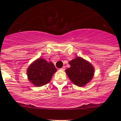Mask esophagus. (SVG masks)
Listing matches in <instances>:
<instances>
[{"label":"esophagus","mask_w":121,"mask_h":121,"mask_svg":"<svg viewBox=\"0 0 121 121\" xmlns=\"http://www.w3.org/2000/svg\"><path fill=\"white\" fill-rule=\"evenodd\" d=\"M60 70H62V71H63V70H65V66H63V67H62V68H60Z\"/></svg>","instance_id":"esophagus-1"}]
</instances>
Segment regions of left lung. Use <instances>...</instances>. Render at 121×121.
Segmentation results:
<instances>
[{
    "mask_svg": "<svg viewBox=\"0 0 121 121\" xmlns=\"http://www.w3.org/2000/svg\"><path fill=\"white\" fill-rule=\"evenodd\" d=\"M70 68L65 70L67 75L74 84L79 86H84L93 77L94 67L88 61L80 57L70 61Z\"/></svg>",
    "mask_w": 121,
    "mask_h": 121,
    "instance_id": "8db88e82",
    "label": "left lung"
}]
</instances>
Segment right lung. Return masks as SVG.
<instances>
[{"label":"right lung","instance_id":"obj_1","mask_svg":"<svg viewBox=\"0 0 121 121\" xmlns=\"http://www.w3.org/2000/svg\"><path fill=\"white\" fill-rule=\"evenodd\" d=\"M56 68L53 63L38 59L29 66L27 74L29 80L36 86H43L49 83Z\"/></svg>","mask_w":121,"mask_h":121}]
</instances>
